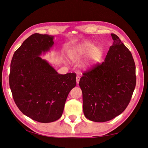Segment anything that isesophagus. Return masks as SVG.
Listing matches in <instances>:
<instances>
[{"label":"esophagus","mask_w":148,"mask_h":148,"mask_svg":"<svg viewBox=\"0 0 148 148\" xmlns=\"http://www.w3.org/2000/svg\"><path fill=\"white\" fill-rule=\"evenodd\" d=\"M79 79H80V77H79V76H77V78H76V81H77V84L79 83Z\"/></svg>","instance_id":"obj_1"}]
</instances>
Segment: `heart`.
<instances>
[{
    "label": "heart",
    "mask_w": 148,
    "mask_h": 148,
    "mask_svg": "<svg viewBox=\"0 0 148 148\" xmlns=\"http://www.w3.org/2000/svg\"><path fill=\"white\" fill-rule=\"evenodd\" d=\"M86 55V60L83 65L84 68H88L96 64L102 56V50L99 47H94V44L91 42H84L71 50L69 56L71 61L77 62Z\"/></svg>",
    "instance_id": "1"
}]
</instances>
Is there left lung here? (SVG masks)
<instances>
[{"instance_id": "1", "label": "left lung", "mask_w": 148, "mask_h": 148, "mask_svg": "<svg viewBox=\"0 0 148 148\" xmlns=\"http://www.w3.org/2000/svg\"><path fill=\"white\" fill-rule=\"evenodd\" d=\"M111 36L114 42L104 62L83 73L79 82L84 114L93 122H107L122 114L136 86L132 53L117 35Z\"/></svg>"}]
</instances>
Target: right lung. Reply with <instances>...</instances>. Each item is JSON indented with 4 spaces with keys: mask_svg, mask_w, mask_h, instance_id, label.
<instances>
[{
    "mask_svg": "<svg viewBox=\"0 0 148 148\" xmlns=\"http://www.w3.org/2000/svg\"><path fill=\"white\" fill-rule=\"evenodd\" d=\"M53 36L34 33L15 52L9 84L13 99L22 113L35 121L49 123L59 119L76 74L61 75L40 57L50 51Z\"/></svg>",
    "mask_w": 148,
    "mask_h": 148,
    "instance_id": "1",
    "label": "right lung"
}]
</instances>
